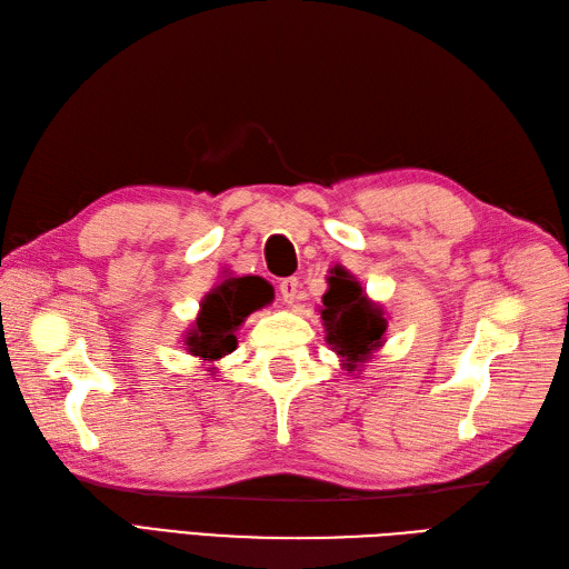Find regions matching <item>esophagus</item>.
<instances>
[{"label": "esophagus", "mask_w": 569, "mask_h": 569, "mask_svg": "<svg viewBox=\"0 0 569 569\" xmlns=\"http://www.w3.org/2000/svg\"><path fill=\"white\" fill-rule=\"evenodd\" d=\"M279 293H281V300L286 305H293L300 298V281L296 279V276H290V279H283L279 283Z\"/></svg>", "instance_id": "esophagus-1"}]
</instances>
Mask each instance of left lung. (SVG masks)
<instances>
[{"mask_svg": "<svg viewBox=\"0 0 569 569\" xmlns=\"http://www.w3.org/2000/svg\"><path fill=\"white\" fill-rule=\"evenodd\" d=\"M322 302L325 308L319 312L325 319L327 343L343 358V368L353 372L385 343V310L368 300L360 283L348 276V271L331 276Z\"/></svg>", "mask_w": 569, "mask_h": 569, "instance_id": "obj_1", "label": "left lung"}]
</instances>
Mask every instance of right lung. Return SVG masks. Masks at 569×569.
<instances>
[{"instance_id": "1", "label": "right lung", "mask_w": 569, "mask_h": 569, "mask_svg": "<svg viewBox=\"0 0 569 569\" xmlns=\"http://www.w3.org/2000/svg\"><path fill=\"white\" fill-rule=\"evenodd\" d=\"M271 286L257 276L226 279L201 300L194 327L187 331L184 348L201 360H218L236 351V331L247 315L271 300Z\"/></svg>"}]
</instances>
